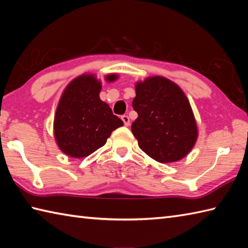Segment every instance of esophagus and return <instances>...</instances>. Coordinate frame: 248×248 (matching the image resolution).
<instances>
[{
  "mask_svg": "<svg viewBox=\"0 0 248 248\" xmlns=\"http://www.w3.org/2000/svg\"><path fill=\"white\" fill-rule=\"evenodd\" d=\"M121 119H122V121H123V123H124L125 126H128V125L130 124V121H129L128 115L124 114V115H122V117H121Z\"/></svg>",
  "mask_w": 248,
  "mask_h": 248,
  "instance_id": "1",
  "label": "esophagus"
}]
</instances>
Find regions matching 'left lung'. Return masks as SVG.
Segmentation results:
<instances>
[{
	"label": "left lung",
	"mask_w": 248,
	"mask_h": 248,
	"mask_svg": "<svg viewBox=\"0 0 248 248\" xmlns=\"http://www.w3.org/2000/svg\"><path fill=\"white\" fill-rule=\"evenodd\" d=\"M133 108L138 118L131 124V133L141 150L156 161H177L194 146V115L185 93L174 82L156 76L137 84Z\"/></svg>",
	"instance_id": "1"
}]
</instances>
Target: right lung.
I'll return each mask as SVG.
<instances>
[{
    "label": "right lung",
    "instance_id": "add662e5",
    "mask_svg": "<svg viewBox=\"0 0 248 248\" xmlns=\"http://www.w3.org/2000/svg\"><path fill=\"white\" fill-rule=\"evenodd\" d=\"M115 79L114 75L107 76ZM101 84L91 75L75 78L64 90L56 110L54 131L57 144L64 154L82 158L105 144L123 121L101 101Z\"/></svg>",
    "mask_w": 248,
    "mask_h": 248
}]
</instances>
